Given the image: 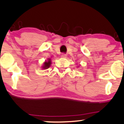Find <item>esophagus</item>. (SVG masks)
Returning a JSON list of instances; mask_svg holds the SVG:
<instances>
[{
  "mask_svg": "<svg viewBox=\"0 0 124 124\" xmlns=\"http://www.w3.org/2000/svg\"><path fill=\"white\" fill-rule=\"evenodd\" d=\"M61 57H62V58H66V57H67V55H66L65 54L62 53V55H61Z\"/></svg>",
  "mask_w": 124,
  "mask_h": 124,
  "instance_id": "obj_1",
  "label": "esophagus"
}]
</instances>
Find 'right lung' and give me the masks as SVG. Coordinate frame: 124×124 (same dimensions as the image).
<instances>
[{
	"instance_id": "add662e5",
	"label": "right lung",
	"mask_w": 124,
	"mask_h": 124,
	"mask_svg": "<svg viewBox=\"0 0 124 124\" xmlns=\"http://www.w3.org/2000/svg\"><path fill=\"white\" fill-rule=\"evenodd\" d=\"M51 65V60L50 59H48V62H46L45 63H44V66L43 67V69H46L50 67Z\"/></svg>"
}]
</instances>
